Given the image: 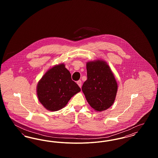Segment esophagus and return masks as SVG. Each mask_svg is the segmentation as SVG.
<instances>
[{
    "label": "esophagus",
    "instance_id": "obj_1",
    "mask_svg": "<svg viewBox=\"0 0 158 158\" xmlns=\"http://www.w3.org/2000/svg\"><path fill=\"white\" fill-rule=\"evenodd\" d=\"M77 85H79V86L80 87V88H81V86H82V81H78L77 82Z\"/></svg>",
    "mask_w": 158,
    "mask_h": 158
}]
</instances>
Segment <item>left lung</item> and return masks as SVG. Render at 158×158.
<instances>
[{"instance_id":"left-lung-1","label":"left lung","mask_w":158,"mask_h":158,"mask_svg":"<svg viewBox=\"0 0 158 158\" xmlns=\"http://www.w3.org/2000/svg\"><path fill=\"white\" fill-rule=\"evenodd\" d=\"M87 80L82 90L88 104L96 111H102L114 104L118 85L106 62L97 60L86 63Z\"/></svg>"}]
</instances>
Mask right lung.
Returning a JSON list of instances; mask_svg holds the SVG:
<instances>
[{
    "label": "right lung",
    "instance_id": "1",
    "mask_svg": "<svg viewBox=\"0 0 158 158\" xmlns=\"http://www.w3.org/2000/svg\"><path fill=\"white\" fill-rule=\"evenodd\" d=\"M80 91L81 88L72 81L70 72L63 63L48 69L37 86L39 101L51 111L64 108L70 98Z\"/></svg>",
    "mask_w": 158,
    "mask_h": 158
}]
</instances>
